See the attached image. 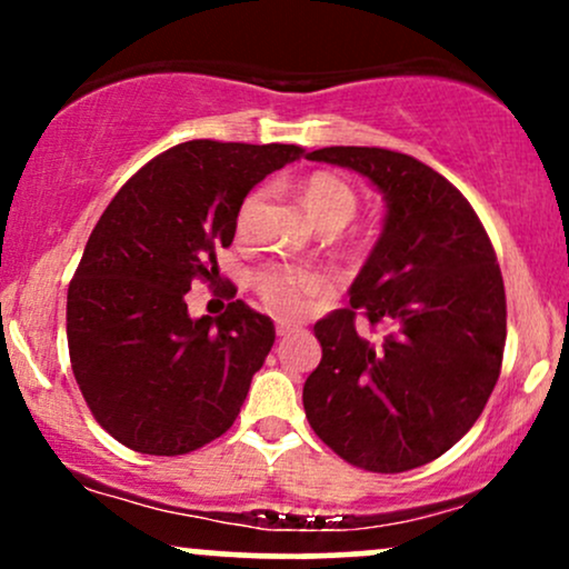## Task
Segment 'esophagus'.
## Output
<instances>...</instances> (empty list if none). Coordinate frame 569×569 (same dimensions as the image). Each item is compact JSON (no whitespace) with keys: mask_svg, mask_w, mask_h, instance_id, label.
<instances>
[{"mask_svg":"<svg viewBox=\"0 0 569 569\" xmlns=\"http://www.w3.org/2000/svg\"><path fill=\"white\" fill-rule=\"evenodd\" d=\"M276 331H278V337H289L291 331H297V326H291V323H278Z\"/></svg>","mask_w":569,"mask_h":569,"instance_id":"1","label":"esophagus"}]
</instances>
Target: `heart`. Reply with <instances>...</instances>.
Here are the masks:
<instances>
[{
	"label": "heart",
	"instance_id": "b5f03b06",
	"mask_svg": "<svg viewBox=\"0 0 569 569\" xmlns=\"http://www.w3.org/2000/svg\"><path fill=\"white\" fill-rule=\"evenodd\" d=\"M302 200L310 217L321 227L335 224L342 230L358 211L356 189L335 173H312L302 187ZM262 202L264 189H253V192L246 194L238 211V232L251 230ZM253 286H257L259 299L272 316L283 318V321H299L323 297L335 291V278L323 270H312V267L270 264L257 272Z\"/></svg>",
	"mask_w": 569,
	"mask_h": 569
}]
</instances>
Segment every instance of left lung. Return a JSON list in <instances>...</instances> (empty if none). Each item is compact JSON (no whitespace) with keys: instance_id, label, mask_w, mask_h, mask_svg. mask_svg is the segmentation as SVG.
<instances>
[{"instance_id":"8db88e82","label":"left lung","mask_w":569,"mask_h":569,"mask_svg":"<svg viewBox=\"0 0 569 569\" xmlns=\"http://www.w3.org/2000/svg\"><path fill=\"white\" fill-rule=\"evenodd\" d=\"M382 192L385 224L350 307L316 323L323 348L302 401L310 428L350 466L403 473L452 449L487 407L506 348V289L485 227L441 173L380 147H326ZM391 329L380 343L355 312Z\"/></svg>"}]
</instances>
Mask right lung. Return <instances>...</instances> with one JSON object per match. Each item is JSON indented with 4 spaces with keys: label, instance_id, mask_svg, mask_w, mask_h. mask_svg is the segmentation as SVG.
<instances>
[{
    "label": "right lung",
    "instance_id": "add662e5",
    "mask_svg": "<svg viewBox=\"0 0 569 569\" xmlns=\"http://www.w3.org/2000/svg\"><path fill=\"white\" fill-rule=\"evenodd\" d=\"M302 152L184 141L130 176L90 232L69 283V358L98 426L133 452H194L240 415L276 326L243 299L189 318L187 291L219 276L253 184Z\"/></svg>",
    "mask_w": 569,
    "mask_h": 569
}]
</instances>
